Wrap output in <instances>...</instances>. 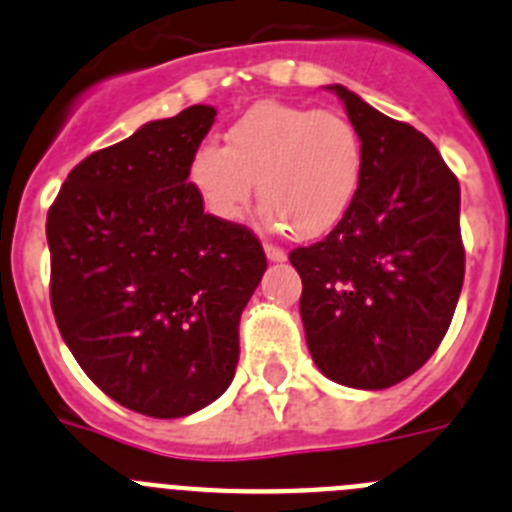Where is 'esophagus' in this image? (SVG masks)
<instances>
[{"mask_svg": "<svg viewBox=\"0 0 512 512\" xmlns=\"http://www.w3.org/2000/svg\"><path fill=\"white\" fill-rule=\"evenodd\" d=\"M264 251H266V259H269V261H284V259H287V253H284L282 248L271 246V243H264Z\"/></svg>", "mask_w": 512, "mask_h": 512, "instance_id": "esophagus-1", "label": "esophagus"}]
</instances>
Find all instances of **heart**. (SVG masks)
<instances>
[{"label":"heart","instance_id":"1","mask_svg":"<svg viewBox=\"0 0 512 512\" xmlns=\"http://www.w3.org/2000/svg\"><path fill=\"white\" fill-rule=\"evenodd\" d=\"M187 176L205 210L225 225L246 220L256 182L266 223L310 241L354 205L364 146L338 112L259 102L230 125L225 148L202 143L192 153Z\"/></svg>","mask_w":512,"mask_h":512}]
</instances>
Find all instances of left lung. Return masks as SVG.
I'll list each match as a JSON object with an SVG mask.
<instances>
[{"mask_svg": "<svg viewBox=\"0 0 512 512\" xmlns=\"http://www.w3.org/2000/svg\"><path fill=\"white\" fill-rule=\"evenodd\" d=\"M364 146L354 205L295 248L312 361L356 390H387L431 359L464 284L459 182L423 133L330 84Z\"/></svg>", "mask_w": 512, "mask_h": 512, "instance_id": "obj_1", "label": "left lung"}]
</instances>
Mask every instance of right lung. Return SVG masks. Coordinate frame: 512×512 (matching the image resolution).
Returning a JSON list of instances; mask_svg holds the SVG:
<instances>
[{
  "mask_svg": "<svg viewBox=\"0 0 512 512\" xmlns=\"http://www.w3.org/2000/svg\"><path fill=\"white\" fill-rule=\"evenodd\" d=\"M215 115L194 104L87 156L45 223L63 341L104 395L148 418H184L228 390L266 271L259 238L207 215L189 184Z\"/></svg>",
  "mask_w": 512,
  "mask_h": 512,
  "instance_id": "1",
  "label": "right lung"
}]
</instances>
